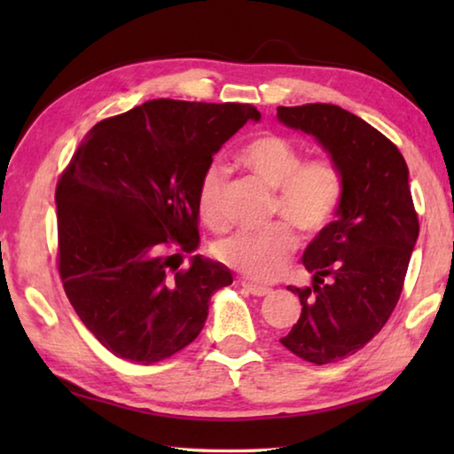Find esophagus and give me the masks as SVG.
Returning <instances> with one entry per match:
<instances>
[{
	"label": "esophagus",
	"instance_id": "34e87169",
	"mask_svg": "<svg viewBox=\"0 0 454 454\" xmlns=\"http://www.w3.org/2000/svg\"><path fill=\"white\" fill-rule=\"evenodd\" d=\"M242 286L254 296H266V294H270V292H272L268 286H258V284H252V282H242Z\"/></svg>",
	"mask_w": 454,
	"mask_h": 454
}]
</instances>
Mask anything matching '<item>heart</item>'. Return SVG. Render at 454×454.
I'll return each mask as SVG.
<instances>
[{
  "label": "heart",
  "mask_w": 454,
  "mask_h": 454,
  "mask_svg": "<svg viewBox=\"0 0 454 454\" xmlns=\"http://www.w3.org/2000/svg\"><path fill=\"white\" fill-rule=\"evenodd\" d=\"M238 162L276 190L272 216L288 220L304 236H317L334 220L340 208L342 174L328 158L304 160L294 142L276 134H262L244 144ZM226 176L220 166L204 172L198 188V210L214 230L226 226L222 206ZM296 234L278 222L264 232H238L216 244V256L228 268L252 280H274L296 250Z\"/></svg>",
  "instance_id": "obj_1"
}]
</instances>
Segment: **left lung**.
<instances>
[{
  "label": "left lung",
  "mask_w": 454,
  "mask_h": 454,
  "mask_svg": "<svg viewBox=\"0 0 454 454\" xmlns=\"http://www.w3.org/2000/svg\"><path fill=\"white\" fill-rule=\"evenodd\" d=\"M276 118L312 136L342 174L336 220L302 256L312 286H288L301 298V318L280 338L309 363H336L379 334L401 298L419 238L409 168L388 137L338 106H280Z\"/></svg>",
  "instance_id": "left-lung-1"
}]
</instances>
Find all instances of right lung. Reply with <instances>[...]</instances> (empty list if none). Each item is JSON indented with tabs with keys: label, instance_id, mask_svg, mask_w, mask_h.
Returning a JSON list of instances; mask_svg holds the SVG:
<instances>
[{
	"label": "right lung",
	"instance_id": "right-lung-1",
	"mask_svg": "<svg viewBox=\"0 0 454 454\" xmlns=\"http://www.w3.org/2000/svg\"><path fill=\"white\" fill-rule=\"evenodd\" d=\"M246 121H260L254 106L150 99L91 128L61 174V282L118 358L153 364L188 347L214 292L232 284L224 264L200 254L188 270L170 274V264L198 248L200 180Z\"/></svg>",
	"mask_w": 454,
	"mask_h": 454
}]
</instances>
